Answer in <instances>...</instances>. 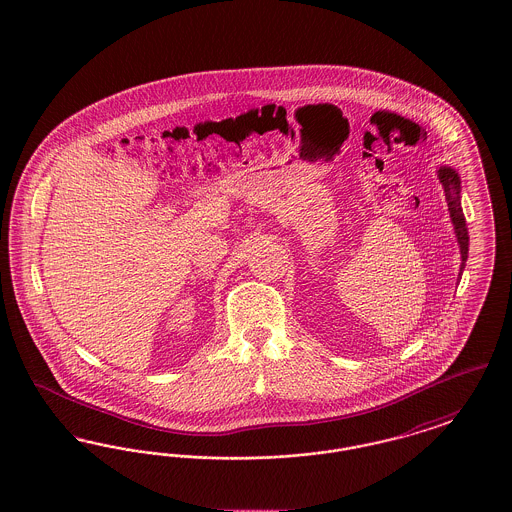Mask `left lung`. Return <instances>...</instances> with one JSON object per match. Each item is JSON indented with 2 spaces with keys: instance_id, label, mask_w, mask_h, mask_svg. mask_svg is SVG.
Segmentation results:
<instances>
[{
  "instance_id": "left-lung-1",
  "label": "left lung",
  "mask_w": 512,
  "mask_h": 512,
  "mask_svg": "<svg viewBox=\"0 0 512 512\" xmlns=\"http://www.w3.org/2000/svg\"><path fill=\"white\" fill-rule=\"evenodd\" d=\"M439 180L443 184L445 199H447V205H449V213H451V219H453V224H455L457 240H459V245H461V257H463L461 270H464V263L468 259V228H466L463 207H461V180H459L457 172L453 171V169H447V167L439 169Z\"/></svg>"
}]
</instances>
